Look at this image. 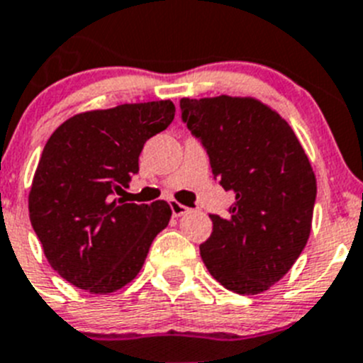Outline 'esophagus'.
Wrapping results in <instances>:
<instances>
[{"label": "esophagus", "mask_w": 363, "mask_h": 363, "mask_svg": "<svg viewBox=\"0 0 363 363\" xmlns=\"http://www.w3.org/2000/svg\"><path fill=\"white\" fill-rule=\"evenodd\" d=\"M169 208H172V213H174V217H182V215H186L189 211L188 206L181 204V202H177V201L169 202Z\"/></svg>", "instance_id": "obj_1"}]
</instances>
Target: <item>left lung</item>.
<instances>
[{
  "instance_id": "left-lung-1",
  "label": "left lung",
  "mask_w": 363,
  "mask_h": 363,
  "mask_svg": "<svg viewBox=\"0 0 363 363\" xmlns=\"http://www.w3.org/2000/svg\"><path fill=\"white\" fill-rule=\"evenodd\" d=\"M181 110L213 175L235 195L226 218L210 215L202 262L230 291H267L308 244L316 199L311 162L291 126L255 97H182Z\"/></svg>"
}]
</instances>
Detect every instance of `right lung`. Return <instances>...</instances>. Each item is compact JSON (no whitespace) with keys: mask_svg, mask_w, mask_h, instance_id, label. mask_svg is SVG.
Returning <instances> with one entry per match:
<instances>
[{"mask_svg":"<svg viewBox=\"0 0 363 363\" xmlns=\"http://www.w3.org/2000/svg\"><path fill=\"white\" fill-rule=\"evenodd\" d=\"M175 117L169 99L77 113L57 126L38 162L28 213L48 264L72 286L113 293L141 271L172 217L166 201L117 199L139 172L150 137Z\"/></svg>","mask_w":363,"mask_h":363,"instance_id":"right-lung-1","label":"right lung"}]
</instances>
